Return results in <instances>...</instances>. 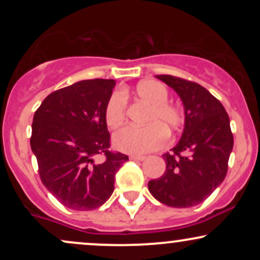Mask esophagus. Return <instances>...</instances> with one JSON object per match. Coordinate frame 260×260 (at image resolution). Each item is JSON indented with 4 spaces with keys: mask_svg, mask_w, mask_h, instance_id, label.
I'll list each match as a JSON object with an SVG mask.
<instances>
[{
    "mask_svg": "<svg viewBox=\"0 0 260 260\" xmlns=\"http://www.w3.org/2000/svg\"><path fill=\"white\" fill-rule=\"evenodd\" d=\"M129 159L134 161H144L145 156H140V155H131Z\"/></svg>",
    "mask_w": 260,
    "mask_h": 260,
    "instance_id": "34e87169",
    "label": "esophagus"
}]
</instances>
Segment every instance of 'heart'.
<instances>
[{
    "instance_id": "b5f03b06",
    "label": "heart",
    "mask_w": 260,
    "mask_h": 260,
    "mask_svg": "<svg viewBox=\"0 0 260 260\" xmlns=\"http://www.w3.org/2000/svg\"><path fill=\"white\" fill-rule=\"evenodd\" d=\"M127 95V91H123ZM134 94L149 107L144 127H123L113 134V145L129 154H143L160 148L165 142V131L175 132L183 123V115L177 107L169 105V92L156 80H143L136 86ZM126 96L113 92L106 104L105 121L110 128L118 127L126 115Z\"/></svg>"
}]
</instances>
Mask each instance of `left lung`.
<instances>
[{"label": "left lung", "instance_id": "8db88e82", "mask_svg": "<svg viewBox=\"0 0 260 260\" xmlns=\"http://www.w3.org/2000/svg\"><path fill=\"white\" fill-rule=\"evenodd\" d=\"M177 92L183 104L181 139L162 155L164 175L149 181L156 201L174 208H190L204 202L228 174L234 136L225 107L204 86L177 77L155 76Z\"/></svg>", "mask_w": 260, "mask_h": 260}]
</instances>
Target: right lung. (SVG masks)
Returning <instances> with one entry per match:
<instances>
[{
	"label": "right lung",
	"mask_w": 260,
	"mask_h": 260,
	"mask_svg": "<svg viewBox=\"0 0 260 260\" xmlns=\"http://www.w3.org/2000/svg\"><path fill=\"white\" fill-rule=\"evenodd\" d=\"M115 85L113 79L80 80L45 98L32 118L30 147L41 181L73 210L101 207L128 160L110 150L105 109ZM100 154L104 160L96 161Z\"/></svg>",
	"instance_id": "obj_1"
}]
</instances>
